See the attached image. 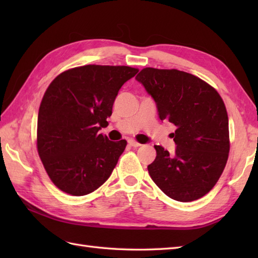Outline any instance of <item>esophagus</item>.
<instances>
[{"label": "esophagus", "instance_id": "obj_1", "mask_svg": "<svg viewBox=\"0 0 258 258\" xmlns=\"http://www.w3.org/2000/svg\"><path fill=\"white\" fill-rule=\"evenodd\" d=\"M128 144L131 146H133V147H139V146L142 145L141 143H139V142H136L135 140H128Z\"/></svg>", "mask_w": 258, "mask_h": 258}]
</instances>
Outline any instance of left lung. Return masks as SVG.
<instances>
[{"mask_svg":"<svg viewBox=\"0 0 258 258\" xmlns=\"http://www.w3.org/2000/svg\"><path fill=\"white\" fill-rule=\"evenodd\" d=\"M135 79L154 98L160 118L176 126L174 154L154 145L156 158L147 166L151 178L175 201L201 199L215 186L228 158V116L221 95L178 70L146 68Z\"/></svg>","mask_w":258,"mask_h":258,"instance_id":"1","label":"left lung"}]
</instances>
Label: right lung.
Segmentation results:
<instances>
[{
  "label": "right lung",
  "mask_w": 258,
  "mask_h": 258,
  "mask_svg": "<svg viewBox=\"0 0 258 258\" xmlns=\"http://www.w3.org/2000/svg\"><path fill=\"white\" fill-rule=\"evenodd\" d=\"M139 72L130 67L84 65L48 85L37 117V152L57 188L83 196L111 176L127 142L98 133L108 125L115 98Z\"/></svg>",
  "instance_id": "right-lung-1"
}]
</instances>
